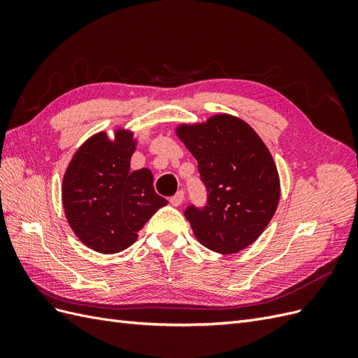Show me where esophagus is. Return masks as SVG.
Segmentation results:
<instances>
[{
	"label": "esophagus",
	"instance_id": "34e87169",
	"mask_svg": "<svg viewBox=\"0 0 358 358\" xmlns=\"http://www.w3.org/2000/svg\"><path fill=\"white\" fill-rule=\"evenodd\" d=\"M183 200H185V192L183 191H178L175 196H173L171 199H170V203L173 204V206H180L182 203H183Z\"/></svg>",
	"mask_w": 358,
	"mask_h": 358
}]
</instances>
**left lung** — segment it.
<instances>
[{"mask_svg": "<svg viewBox=\"0 0 358 358\" xmlns=\"http://www.w3.org/2000/svg\"><path fill=\"white\" fill-rule=\"evenodd\" d=\"M176 134L197 159L208 191L204 208L185 210L194 236L215 252L242 251L264 231L279 203V175L267 146L231 115L179 125Z\"/></svg>", "mask_w": 358, "mask_h": 358, "instance_id": "1", "label": "left lung"}]
</instances>
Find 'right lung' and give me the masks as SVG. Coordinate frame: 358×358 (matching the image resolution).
Wrapping results in <instances>:
<instances>
[{
  "mask_svg": "<svg viewBox=\"0 0 358 358\" xmlns=\"http://www.w3.org/2000/svg\"><path fill=\"white\" fill-rule=\"evenodd\" d=\"M136 150L133 133L104 131L78 149L62 179V206L76 236L101 254L121 252L137 241V231L167 204L154 189L149 169L129 170Z\"/></svg>",
  "mask_w": 358,
  "mask_h": 358,
  "instance_id": "1",
  "label": "right lung"
}]
</instances>
